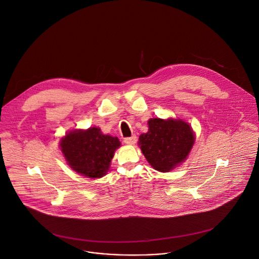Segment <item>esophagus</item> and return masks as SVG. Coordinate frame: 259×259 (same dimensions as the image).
Returning a JSON list of instances; mask_svg holds the SVG:
<instances>
[{"instance_id":"obj_1","label":"esophagus","mask_w":259,"mask_h":259,"mask_svg":"<svg viewBox=\"0 0 259 259\" xmlns=\"http://www.w3.org/2000/svg\"><path fill=\"white\" fill-rule=\"evenodd\" d=\"M136 141H137V137H136L135 135H133V136H131V137H127V138L124 139V142H125L126 144H130V145L135 144Z\"/></svg>"}]
</instances>
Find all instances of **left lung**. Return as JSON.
Masks as SVG:
<instances>
[{
    "instance_id": "1",
    "label": "left lung",
    "mask_w": 259,
    "mask_h": 259,
    "mask_svg": "<svg viewBox=\"0 0 259 259\" xmlns=\"http://www.w3.org/2000/svg\"><path fill=\"white\" fill-rule=\"evenodd\" d=\"M194 143L195 133L189 123L152 118L148 120V132L139 136L138 145L154 169L168 172L187 159Z\"/></svg>"
}]
</instances>
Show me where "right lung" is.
Returning <instances> with one entry per match:
<instances>
[{
	"mask_svg": "<svg viewBox=\"0 0 259 259\" xmlns=\"http://www.w3.org/2000/svg\"><path fill=\"white\" fill-rule=\"evenodd\" d=\"M120 145L117 137L104 135L98 127L71 130L59 142L67 164L90 179H100L107 174L115 150Z\"/></svg>",
	"mask_w": 259,
	"mask_h": 259,
	"instance_id": "right-lung-1",
	"label": "right lung"
}]
</instances>
